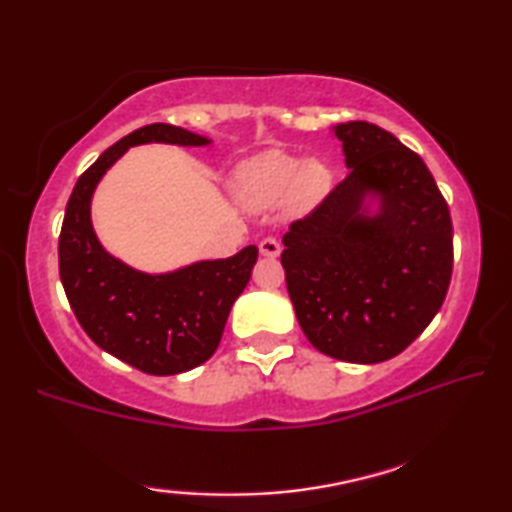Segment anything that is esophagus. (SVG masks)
<instances>
[{"instance_id":"obj_1","label":"esophagus","mask_w":512,"mask_h":512,"mask_svg":"<svg viewBox=\"0 0 512 512\" xmlns=\"http://www.w3.org/2000/svg\"><path fill=\"white\" fill-rule=\"evenodd\" d=\"M258 249H261V254L268 256V258H277L281 254L279 240L277 238H270V235H268V238L261 240V244H258Z\"/></svg>"}]
</instances>
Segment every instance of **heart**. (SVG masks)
<instances>
[{
	"instance_id": "obj_1",
	"label": "heart",
	"mask_w": 512,
	"mask_h": 512,
	"mask_svg": "<svg viewBox=\"0 0 512 512\" xmlns=\"http://www.w3.org/2000/svg\"><path fill=\"white\" fill-rule=\"evenodd\" d=\"M330 168L318 159L300 161L291 154L270 150L240 166L233 189L242 205L251 210H272L288 203L295 210H309L328 194Z\"/></svg>"
}]
</instances>
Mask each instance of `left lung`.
Masks as SVG:
<instances>
[{"instance_id":"left-lung-1","label":"left lung","mask_w":512,"mask_h":512,"mask_svg":"<svg viewBox=\"0 0 512 512\" xmlns=\"http://www.w3.org/2000/svg\"><path fill=\"white\" fill-rule=\"evenodd\" d=\"M348 175L284 235L302 332L358 365L395 358L432 323L453 274V221L416 152L369 122L337 124ZM380 198L369 215L364 198Z\"/></svg>"}]
</instances>
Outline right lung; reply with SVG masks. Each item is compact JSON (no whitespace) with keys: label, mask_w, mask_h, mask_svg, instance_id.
<instances>
[{"label":"right lung","mask_w":512,"mask_h":512,"mask_svg":"<svg viewBox=\"0 0 512 512\" xmlns=\"http://www.w3.org/2000/svg\"><path fill=\"white\" fill-rule=\"evenodd\" d=\"M201 147L210 140L173 124H147L108 147L78 177L59 233V277L87 337L145 374L189 372L212 358L233 302L249 284L258 249L145 274L117 261L96 240L90 203L103 173L133 145Z\"/></svg>","instance_id":"right-lung-1"}]
</instances>
